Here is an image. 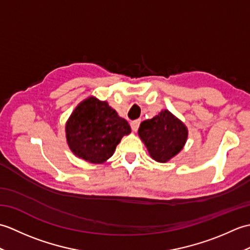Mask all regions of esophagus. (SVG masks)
<instances>
[{"label": "esophagus", "mask_w": 250, "mask_h": 250, "mask_svg": "<svg viewBox=\"0 0 250 250\" xmlns=\"http://www.w3.org/2000/svg\"><path fill=\"white\" fill-rule=\"evenodd\" d=\"M131 128L133 131H137V129H139V126L141 125V119H136V120H133L131 121Z\"/></svg>", "instance_id": "obj_1"}]
</instances>
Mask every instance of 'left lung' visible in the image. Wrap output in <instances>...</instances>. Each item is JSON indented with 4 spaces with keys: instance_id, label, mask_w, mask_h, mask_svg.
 Returning <instances> with one entry per match:
<instances>
[{
    "instance_id": "8db88e82",
    "label": "left lung",
    "mask_w": 250,
    "mask_h": 250,
    "mask_svg": "<svg viewBox=\"0 0 250 250\" xmlns=\"http://www.w3.org/2000/svg\"><path fill=\"white\" fill-rule=\"evenodd\" d=\"M139 134L151 158L163 163L183 149L188 131L168 110H162L152 119L142 122Z\"/></svg>"
}]
</instances>
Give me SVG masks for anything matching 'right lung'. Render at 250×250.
Masks as SVG:
<instances>
[{
	"label": "right lung",
	"instance_id": "add662e5",
	"mask_svg": "<svg viewBox=\"0 0 250 250\" xmlns=\"http://www.w3.org/2000/svg\"><path fill=\"white\" fill-rule=\"evenodd\" d=\"M71 150L91 163H102L113 156L116 146L131 128L106 102L89 98L79 104L66 124Z\"/></svg>",
	"mask_w": 250,
	"mask_h": 250
}]
</instances>
